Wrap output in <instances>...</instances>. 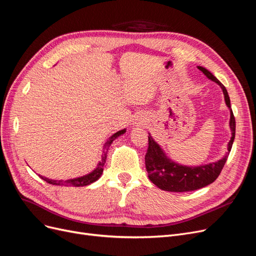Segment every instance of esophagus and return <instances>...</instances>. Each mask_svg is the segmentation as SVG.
I'll return each instance as SVG.
<instances>
[{
  "instance_id": "obj_1",
  "label": "esophagus",
  "mask_w": 256,
  "mask_h": 256,
  "mask_svg": "<svg viewBox=\"0 0 256 256\" xmlns=\"http://www.w3.org/2000/svg\"><path fill=\"white\" fill-rule=\"evenodd\" d=\"M142 124H143V122H142Z\"/></svg>"
}]
</instances>
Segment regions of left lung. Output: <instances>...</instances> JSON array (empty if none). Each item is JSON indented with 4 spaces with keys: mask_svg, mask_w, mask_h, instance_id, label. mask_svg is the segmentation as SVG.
<instances>
[{
    "mask_svg": "<svg viewBox=\"0 0 256 256\" xmlns=\"http://www.w3.org/2000/svg\"><path fill=\"white\" fill-rule=\"evenodd\" d=\"M198 68L209 80L216 82L220 86L225 95L226 104L228 108H230V98L223 84L203 66H198ZM230 128L232 132V137L229 141L228 152L225 157L216 163L201 165L198 166V168H187V166L174 163L166 158L160 146L152 139L150 136H148V146L146 154V166L150 180L160 190L172 192H192L214 182L224 168L232 148L233 140L236 137V118L232 110L230 115Z\"/></svg>",
    "mask_w": 256,
    "mask_h": 256,
    "instance_id": "8db88e82",
    "label": "left lung"
}]
</instances>
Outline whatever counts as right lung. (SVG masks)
Here are the masks:
<instances>
[{"mask_svg":"<svg viewBox=\"0 0 256 256\" xmlns=\"http://www.w3.org/2000/svg\"><path fill=\"white\" fill-rule=\"evenodd\" d=\"M124 132H126V130H119V132H115V134L106 141V143L104 144V154H102V160H100V162L98 163V166L96 168V170H94L91 174H88L84 176H80V178H76V179L66 180V181H64V180H62V181L50 180V179H48V178L42 176H40V178H42L44 181H46L47 183L52 184V185H64V186H74V187L86 186V185H88V184L95 182L96 180L99 179V178H100V176H102V174L104 172V163H106V154H108V148L110 146V143H112L118 136L124 134Z\"/></svg>","mask_w":256,"mask_h":256,"instance_id":"add662e5","label":"right lung"}]
</instances>
